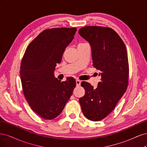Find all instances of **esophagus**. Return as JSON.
<instances>
[{
    "instance_id": "1",
    "label": "esophagus",
    "mask_w": 147,
    "mask_h": 147,
    "mask_svg": "<svg viewBox=\"0 0 147 147\" xmlns=\"http://www.w3.org/2000/svg\"><path fill=\"white\" fill-rule=\"evenodd\" d=\"M81 81L80 80H76V84H77V86H80V84H81Z\"/></svg>"
}]
</instances>
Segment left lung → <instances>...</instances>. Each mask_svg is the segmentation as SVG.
<instances>
[{
	"mask_svg": "<svg viewBox=\"0 0 147 147\" xmlns=\"http://www.w3.org/2000/svg\"><path fill=\"white\" fill-rule=\"evenodd\" d=\"M79 34L90 44L93 66L100 73V82L94 88L81 83L85 94L79 99L84 117L93 121L105 118L115 109L128 85L129 64L125 45L114 30L86 26Z\"/></svg>",
	"mask_w": 147,
	"mask_h": 147,
	"instance_id": "obj_1",
	"label": "left lung"
}]
</instances>
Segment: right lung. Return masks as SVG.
I'll use <instances>...</instances> for the list:
<instances>
[{
    "mask_svg": "<svg viewBox=\"0 0 147 147\" xmlns=\"http://www.w3.org/2000/svg\"><path fill=\"white\" fill-rule=\"evenodd\" d=\"M76 31L75 28L44 30L30 42L22 59L20 75L25 98L45 119L59 116L76 86L72 77L61 82L54 75L56 64L61 63Z\"/></svg>",
    "mask_w": 147,
    "mask_h": 147,
    "instance_id": "add662e5",
    "label": "right lung"
}]
</instances>
